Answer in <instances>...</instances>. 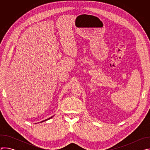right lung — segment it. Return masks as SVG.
<instances>
[{
    "label": "right lung",
    "instance_id": "right-lung-1",
    "mask_svg": "<svg viewBox=\"0 0 150 150\" xmlns=\"http://www.w3.org/2000/svg\"><path fill=\"white\" fill-rule=\"evenodd\" d=\"M53 117V116H52V117H49V119H46V120H42V122H41H41H45V121H46V120H49V119H51V118H52V117Z\"/></svg>",
    "mask_w": 150,
    "mask_h": 150
}]
</instances>
